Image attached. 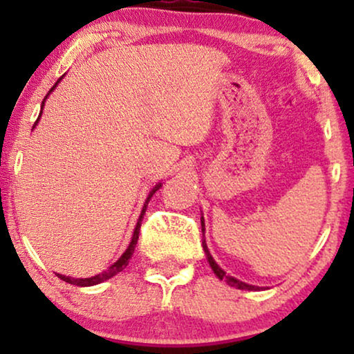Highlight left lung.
I'll list each match as a JSON object with an SVG mask.
<instances>
[{
    "label": "left lung",
    "mask_w": 354,
    "mask_h": 354,
    "mask_svg": "<svg viewBox=\"0 0 354 354\" xmlns=\"http://www.w3.org/2000/svg\"><path fill=\"white\" fill-rule=\"evenodd\" d=\"M201 228H203V230H201V231H203V234H205V221H203V218H201ZM203 250H205V253H206V259H208V263H209L211 270L214 271V274H216L219 279H225V281L228 283L230 286L238 288V290H248V291H256V290H259L258 286H253V284H246V283L239 281V279H236V278H233V276H228V274H226L225 271H223L221 268H219V266L216 265V261H214V259H213V256L209 254L208 246H206V239H203Z\"/></svg>",
    "instance_id": "obj_1"
}]
</instances>
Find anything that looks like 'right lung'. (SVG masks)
<instances>
[{
	"label": "right lung",
	"mask_w": 354,
	"mask_h": 354,
	"mask_svg": "<svg viewBox=\"0 0 354 354\" xmlns=\"http://www.w3.org/2000/svg\"><path fill=\"white\" fill-rule=\"evenodd\" d=\"M58 83H59V81H56V84H58ZM56 84L50 89V93L53 91V89L56 88ZM50 93H48V95H50ZM48 95H46V98H48ZM46 98H44V100H46ZM44 100H43V106H44ZM41 109H43V108H41ZM39 116H41V113H39ZM39 116H38V120H39ZM38 120H36V123H38ZM36 123H35V124H36ZM33 128H35V126H33ZM160 188H161V183H158V185L154 186V188H153L151 191H149L148 198H146V201H145L143 209H141L140 218H138V223H136V226H135V231H133L131 243H129V246L126 248V251H124L123 254L120 256V259H118L116 263H113V265L109 266L108 270H104L103 273H100V274H96V276H91V278H71V276H64V274H58V278L63 279V281L70 283V284H76V286H93V284H100V283L106 281V279H109V278H113V276H116L118 273H121V271H123L124 268L128 266L129 258H131L133 253H135V248H136L138 238H140L141 221H143V216H145V213H146V208H148V203H149V200H151L153 194L156 193V191L160 189Z\"/></svg>",
	"instance_id": "add662e5"
}]
</instances>
